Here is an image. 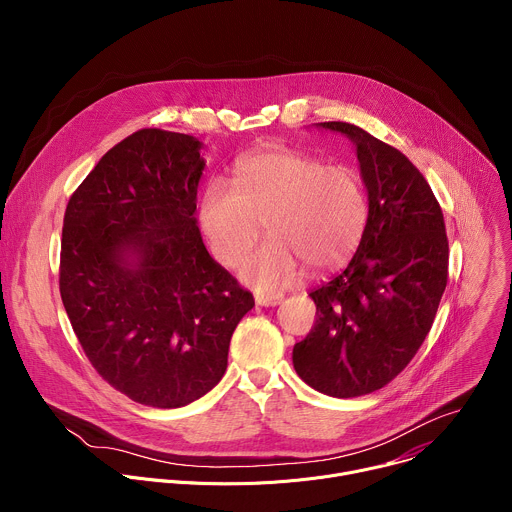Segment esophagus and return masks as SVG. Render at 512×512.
Instances as JSON below:
<instances>
[{"label": "esophagus", "instance_id": "obj_1", "mask_svg": "<svg viewBox=\"0 0 512 512\" xmlns=\"http://www.w3.org/2000/svg\"><path fill=\"white\" fill-rule=\"evenodd\" d=\"M255 302H257V306H277L283 302V296L281 294H257Z\"/></svg>", "mask_w": 512, "mask_h": 512}]
</instances>
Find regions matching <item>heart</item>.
<instances>
[{"instance_id":"obj_1","label":"heart","mask_w":512,"mask_h":512,"mask_svg":"<svg viewBox=\"0 0 512 512\" xmlns=\"http://www.w3.org/2000/svg\"><path fill=\"white\" fill-rule=\"evenodd\" d=\"M198 227L212 253L235 267L253 247L261 225L269 239L241 265V277L259 291H275L296 279L342 265L358 247L369 221V196L348 166L287 148L241 158L233 186L212 180L198 198Z\"/></svg>"}]
</instances>
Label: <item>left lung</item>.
I'll return each instance as SVG.
<instances>
[{
  "label": "left lung",
  "mask_w": 512,
  "mask_h": 512,
  "mask_svg": "<svg viewBox=\"0 0 512 512\" xmlns=\"http://www.w3.org/2000/svg\"><path fill=\"white\" fill-rule=\"evenodd\" d=\"M316 125L356 148L369 221L346 269L310 294L318 318L291 358L312 389L348 399L411 362L444 296L450 249L440 202L399 150L352 123Z\"/></svg>",
  "instance_id": "1"
}]
</instances>
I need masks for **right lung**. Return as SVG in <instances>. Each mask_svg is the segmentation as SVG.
Returning a JSON list of instances; mask_svg holds the SVG:
<instances>
[{
	"mask_svg": "<svg viewBox=\"0 0 512 512\" xmlns=\"http://www.w3.org/2000/svg\"><path fill=\"white\" fill-rule=\"evenodd\" d=\"M202 143L139 129L70 196L60 298L95 371L135 403L174 409L227 371L253 294L206 251L196 192Z\"/></svg>",
	"mask_w": 512,
	"mask_h": 512,
	"instance_id": "obj_1",
	"label": "right lung"
}]
</instances>
